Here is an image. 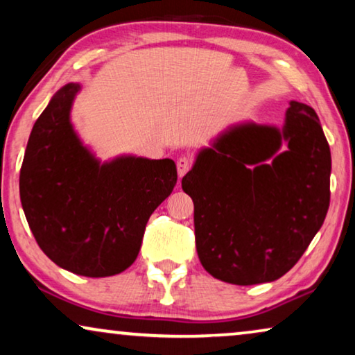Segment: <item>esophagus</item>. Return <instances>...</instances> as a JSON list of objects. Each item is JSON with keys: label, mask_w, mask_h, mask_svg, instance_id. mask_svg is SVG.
<instances>
[{"label": "esophagus", "mask_w": 355, "mask_h": 355, "mask_svg": "<svg viewBox=\"0 0 355 355\" xmlns=\"http://www.w3.org/2000/svg\"><path fill=\"white\" fill-rule=\"evenodd\" d=\"M189 169H191V159L187 157H181L178 158V174L179 178H182L184 174H186Z\"/></svg>", "instance_id": "34e87169"}]
</instances>
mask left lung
<instances>
[{
  "mask_svg": "<svg viewBox=\"0 0 355 355\" xmlns=\"http://www.w3.org/2000/svg\"><path fill=\"white\" fill-rule=\"evenodd\" d=\"M329 174V145L309 105L291 100L283 128L244 121L218 134L182 178L203 268L237 286L288 273L323 225Z\"/></svg>",
  "mask_w": 355,
  "mask_h": 355,
  "instance_id": "left-lung-1",
  "label": "left lung"
}]
</instances>
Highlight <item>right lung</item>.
I'll use <instances>...</instances> for the list:
<instances>
[{"mask_svg":"<svg viewBox=\"0 0 355 355\" xmlns=\"http://www.w3.org/2000/svg\"><path fill=\"white\" fill-rule=\"evenodd\" d=\"M82 85L51 96L28 137L19 192L37 244L74 275L105 278L137 259L145 226L178 182L176 163L118 155L101 159L71 121Z\"/></svg>","mask_w":355,"mask_h":355,"instance_id":"obj_1","label":"right lung"}]
</instances>
